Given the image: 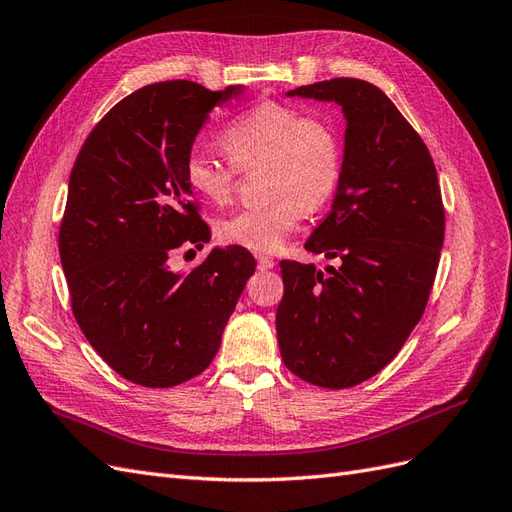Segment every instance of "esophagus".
Returning <instances> with one entry per match:
<instances>
[{"instance_id":"esophagus-1","label":"esophagus","mask_w":512,"mask_h":512,"mask_svg":"<svg viewBox=\"0 0 512 512\" xmlns=\"http://www.w3.org/2000/svg\"><path fill=\"white\" fill-rule=\"evenodd\" d=\"M257 266H259V270H272L274 259L268 255H257Z\"/></svg>"}]
</instances>
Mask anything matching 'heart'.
Returning a JSON list of instances; mask_svg holds the SVG:
<instances>
[{
    "mask_svg": "<svg viewBox=\"0 0 512 512\" xmlns=\"http://www.w3.org/2000/svg\"><path fill=\"white\" fill-rule=\"evenodd\" d=\"M231 163H221L201 148L184 158V180L201 199L223 203L236 184V169L266 165L264 206L231 212L216 229L227 244L268 253L306 214L337 191L341 143L334 128L283 102L264 100L233 120L221 135Z\"/></svg>",
    "mask_w": 512,
    "mask_h": 512,
    "instance_id": "heart-1",
    "label": "heart"
}]
</instances>
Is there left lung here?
Here are the masks:
<instances>
[{
    "label": "left lung",
    "instance_id": "left-lung-1",
    "mask_svg": "<svg viewBox=\"0 0 512 512\" xmlns=\"http://www.w3.org/2000/svg\"><path fill=\"white\" fill-rule=\"evenodd\" d=\"M287 96L343 111L337 193L304 244L341 266L281 261L276 337L285 367L304 382L352 388L399 354L425 313L444 244L440 184L427 145L373 83L341 77Z\"/></svg>",
    "mask_w": 512,
    "mask_h": 512
}]
</instances>
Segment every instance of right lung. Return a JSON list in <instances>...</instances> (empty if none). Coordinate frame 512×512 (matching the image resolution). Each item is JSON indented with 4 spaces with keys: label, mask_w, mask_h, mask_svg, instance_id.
<instances>
[{
    "label": "right lung",
    "mask_w": 512,
    "mask_h": 512,
    "mask_svg": "<svg viewBox=\"0 0 512 512\" xmlns=\"http://www.w3.org/2000/svg\"><path fill=\"white\" fill-rule=\"evenodd\" d=\"M240 92L182 79L145 85L96 124L72 167L60 227L72 313L133 384L171 388L206 371L255 272L242 246H214L191 272L169 268L182 248L210 242L184 158L208 115Z\"/></svg>",
    "instance_id": "1"
}]
</instances>
